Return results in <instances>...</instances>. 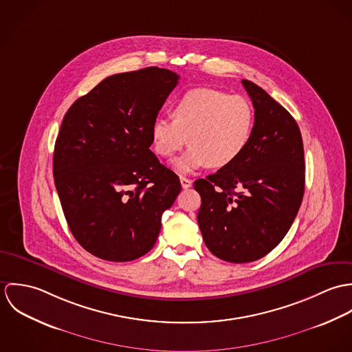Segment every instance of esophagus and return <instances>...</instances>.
I'll return each instance as SVG.
<instances>
[{"instance_id": "34e87169", "label": "esophagus", "mask_w": 352, "mask_h": 352, "mask_svg": "<svg viewBox=\"0 0 352 352\" xmlns=\"http://www.w3.org/2000/svg\"><path fill=\"white\" fill-rule=\"evenodd\" d=\"M180 183H182L183 188H190L192 186V182L184 176H180Z\"/></svg>"}]
</instances>
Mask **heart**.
I'll list each match as a JSON object with an SVG mask.
<instances>
[{
    "mask_svg": "<svg viewBox=\"0 0 352 352\" xmlns=\"http://www.w3.org/2000/svg\"><path fill=\"white\" fill-rule=\"evenodd\" d=\"M253 126L254 111L248 99L197 88L175 102L172 120H154L151 146L158 155L170 158L190 144L188 151L175 162L180 173H190L207 164L222 168L233 164L247 149Z\"/></svg>",
    "mask_w": 352,
    "mask_h": 352,
    "instance_id": "b5f03b06",
    "label": "heart"
}]
</instances>
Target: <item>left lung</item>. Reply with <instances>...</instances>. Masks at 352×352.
<instances>
[{
  "label": "left lung",
  "instance_id": "obj_1",
  "mask_svg": "<svg viewBox=\"0 0 352 352\" xmlns=\"http://www.w3.org/2000/svg\"><path fill=\"white\" fill-rule=\"evenodd\" d=\"M243 85L254 108L251 141L233 164L194 183L203 241L229 263H250L272 251L292 228L305 191L296 119L258 85L248 80Z\"/></svg>",
  "mask_w": 352,
  "mask_h": 352
}]
</instances>
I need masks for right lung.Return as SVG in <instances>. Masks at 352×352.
Listing matches in <instances>:
<instances>
[{
    "label": "right lung",
    "instance_id": "add662e5",
    "mask_svg": "<svg viewBox=\"0 0 352 352\" xmlns=\"http://www.w3.org/2000/svg\"><path fill=\"white\" fill-rule=\"evenodd\" d=\"M179 76L155 66L104 78L67 109L52 173L69 229L85 251L131 261L154 247L182 191L151 151V124Z\"/></svg>",
    "mask_w": 352,
    "mask_h": 352
}]
</instances>
